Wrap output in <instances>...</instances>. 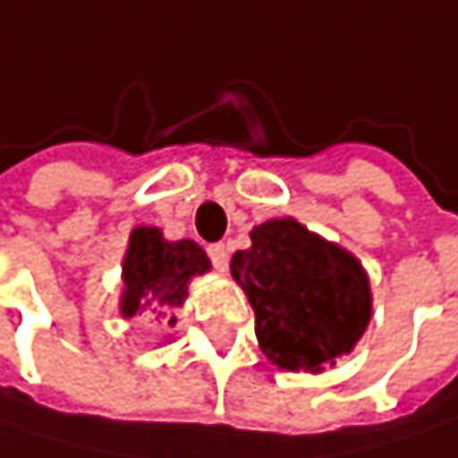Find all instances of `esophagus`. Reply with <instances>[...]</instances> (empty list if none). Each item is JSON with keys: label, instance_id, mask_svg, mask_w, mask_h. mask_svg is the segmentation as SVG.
Instances as JSON below:
<instances>
[{"label": "esophagus", "instance_id": "esophagus-1", "mask_svg": "<svg viewBox=\"0 0 458 458\" xmlns=\"http://www.w3.org/2000/svg\"><path fill=\"white\" fill-rule=\"evenodd\" d=\"M207 254H209V259H212V265L217 267L220 272L228 270V259H230V249L225 243H212V246H207Z\"/></svg>", "mask_w": 458, "mask_h": 458}]
</instances>
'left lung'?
<instances>
[{
  "label": "left lung",
  "mask_w": 458,
  "mask_h": 458,
  "mask_svg": "<svg viewBox=\"0 0 458 458\" xmlns=\"http://www.w3.org/2000/svg\"><path fill=\"white\" fill-rule=\"evenodd\" d=\"M230 272L249 296L262 352L280 369L333 364L372 314L361 265L291 217L251 230V246L233 254Z\"/></svg>",
  "instance_id": "obj_1"
}]
</instances>
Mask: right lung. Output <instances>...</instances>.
I'll list each match as a JSON object with an SVG mask.
<instances>
[{
  "label": "right lung",
  "mask_w": 458,
  "mask_h": 458,
  "mask_svg": "<svg viewBox=\"0 0 458 458\" xmlns=\"http://www.w3.org/2000/svg\"><path fill=\"white\" fill-rule=\"evenodd\" d=\"M209 270V259L193 241H165L157 228H136L123 262V314H151L175 325L188 296V280Z\"/></svg>",
  "instance_id": "1"
}]
</instances>
